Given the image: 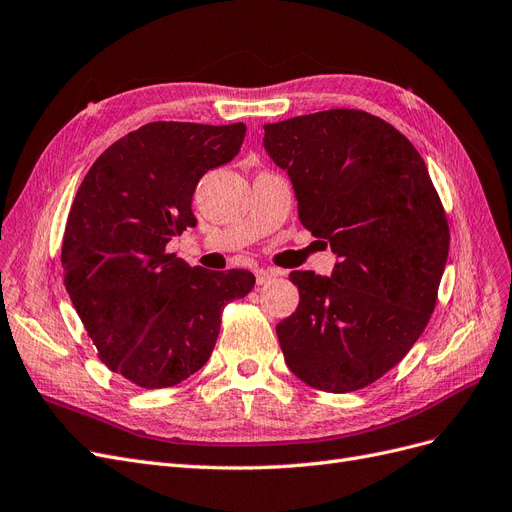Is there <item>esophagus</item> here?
<instances>
[{"label": "esophagus", "instance_id": "34e87169", "mask_svg": "<svg viewBox=\"0 0 512 512\" xmlns=\"http://www.w3.org/2000/svg\"><path fill=\"white\" fill-rule=\"evenodd\" d=\"M280 274V270H274V268H257L255 270V278H257V285H266L268 280L276 278Z\"/></svg>", "mask_w": 512, "mask_h": 512}]
</instances>
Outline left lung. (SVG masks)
Wrapping results in <instances>:
<instances>
[{
    "instance_id": "obj_1",
    "label": "left lung",
    "mask_w": 512,
    "mask_h": 512,
    "mask_svg": "<svg viewBox=\"0 0 512 512\" xmlns=\"http://www.w3.org/2000/svg\"><path fill=\"white\" fill-rule=\"evenodd\" d=\"M263 130L301 225L339 257L331 278L291 272L299 306L276 325L282 354L316 390H361L403 361L437 304L449 253L441 198L418 149L367 111H318Z\"/></svg>"
}]
</instances>
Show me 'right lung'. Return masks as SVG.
<instances>
[{
	"label": "right lung",
	"instance_id": "add662e5",
	"mask_svg": "<svg viewBox=\"0 0 512 512\" xmlns=\"http://www.w3.org/2000/svg\"><path fill=\"white\" fill-rule=\"evenodd\" d=\"M244 135L242 122L145 124L109 145L75 194L65 289L101 361L141 388L175 386L202 369L223 306L255 287L249 270L211 272L166 253L196 225L198 181L230 162Z\"/></svg>",
	"mask_w": 512,
	"mask_h": 512
}]
</instances>
